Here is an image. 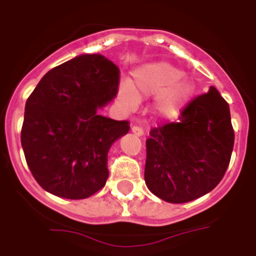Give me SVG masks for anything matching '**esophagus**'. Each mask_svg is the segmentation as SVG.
<instances>
[{"instance_id":"1","label":"esophagus","mask_w":256,"mask_h":256,"mask_svg":"<svg viewBox=\"0 0 256 256\" xmlns=\"http://www.w3.org/2000/svg\"><path fill=\"white\" fill-rule=\"evenodd\" d=\"M131 131H132V132L138 136L144 135V130H142V128H139V126H132V128H131Z\"/></svg>"}]
</instances>
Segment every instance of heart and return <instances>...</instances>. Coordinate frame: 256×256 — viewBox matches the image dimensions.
Segmentation results:
<instances>
[{"label":"heart","mask_w":256,"mask_h":256,"mask_svg":"<svg viewBox=\"0 0 256 256\" xmlns=\"http://www.w3.org/2000/svg\"><path fill=\"white\" fill-rule=\"evenodd\" d=\"M194 80L182 69L166 62H152L138 66L131 80H122L117 90V101L122 108L131 111L142 98L154 97L152 111L162 120L176 118L192 101Z\"/></svg>","instance_id":"b5f03b06"}]
</instances>
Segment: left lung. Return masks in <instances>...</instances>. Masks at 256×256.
<instances>
[{
	"instance_id": "8db88e82",
	"label": "left lung",
	"mask_w": 256,
	"mask_h": 256,
	"mask_svg": "<svg viewBox=\"0 0 256 256\" xmlns=\"http://www.w3.org/2000/svg\"><path fill=\"white\" fill-rule=\"evenodd\" d=\"M234 140L230 107L211 86L186 107L178 122L150 131L146 187L169 204H186L207 194L224 178Z\"/></svg>"
}]
</instances>
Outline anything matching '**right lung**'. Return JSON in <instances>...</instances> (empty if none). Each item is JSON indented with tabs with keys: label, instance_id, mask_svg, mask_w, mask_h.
<instances>
[{
	"label": "right lung",
	"instance_id": "1",
	"mask_svg": "<svg viewBox=\"0 0 256 256\" xmlns=\"http://www.w3.org/2000/svg\"><path fill=\"white\" fill-rule=\"evenodd\" d=\"M118 69L101 54H82L52 68L25 104L21 145L40 187L83 200L104 187L107 156L130 130L98 114L116 97Z\"/></svg>",
	"mask_w": 256,
	"mask_h": 256
}]
</instances>
